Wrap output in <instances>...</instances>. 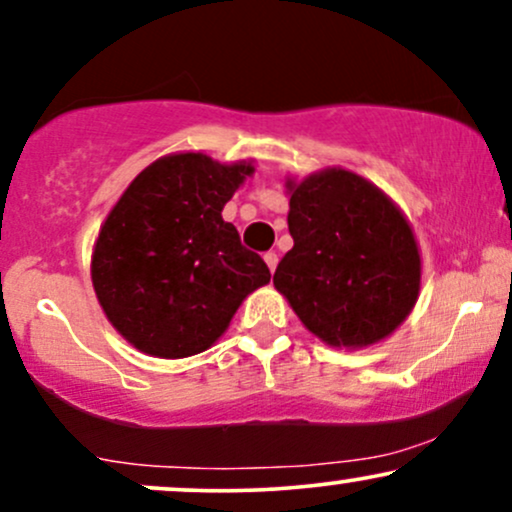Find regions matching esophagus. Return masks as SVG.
Returning a JSON list of instances; mask_svg holds the SVG:
<instances>
[{"label": "esophagus", "instance_id": "34e87169", "mask_svg": "<svg viewBox=\"0 0 512 512\" xmlns=\"http://www.w3.org/2000/svg\"><path fill=\"white\" fill-rule=\"evenodd\" d=\"M264 262H267L269 272H274L276 264H279V257H276V252H264Z\"/></svg>", "mask_w": 512, "mask_h": 512}]
</instances>
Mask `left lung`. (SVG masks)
<instances>
[{"mask_svg":"<svg viewBox=\"0 0 512 512\" xmlns=\"http://www.w3.org/2000/svg\"><path fill=\"white\" fill-rule=\"evenodd\" d=\"M293 248L274 286L308 332L366 349L407 320L421 291L414 228L378 185L346 168L286 178Z\"/></svg>","mask_w":512,"mask_h":512,"instance_id":"8db88e82","label":"left lung"}]
</instances>
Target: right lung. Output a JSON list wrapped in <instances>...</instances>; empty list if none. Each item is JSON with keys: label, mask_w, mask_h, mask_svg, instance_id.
Listing matches in <instances>:
<instances>
[{"label": "right lung", "mask_w": 512, "mask_h": 512, "mask_svg": "<svg viewBox=\"0 0 512 512\" xmlns=\"http://www.w3.org/2000/svg\"><path fill=\"white\" fill-rule=\"evenodd\" d=\"M252 173V161L168 154L110 209L93 245L91 281L108 322L134 349L156 358L202 354L240 303L269 284L267 264L221 216Z\"/></svg>", "instance_id": "add662e5"}]
</instances>
